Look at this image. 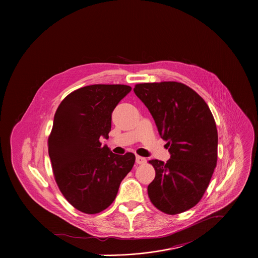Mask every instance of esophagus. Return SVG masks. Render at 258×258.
Listing matches in <instances>:
<instances>
[{"label":"esophagus","mask_w":258,"mask_h":258,"mask_svg":"<svg viewBox=\"0 0 258 258\" xmlns=\"http://www.w3.org/2000/svg\"><path fill=\"white\" fill-rule=\"evenodd\" d=\"M136 163L138 165H142V164H145L146 163V159L144 157H141V156H136Z\"/></svg>","instance_id":"1"}]
</instances>
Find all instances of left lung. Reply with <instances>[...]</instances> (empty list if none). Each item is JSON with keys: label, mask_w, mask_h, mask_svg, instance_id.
<instances>
[{"label": "left lung", "mask_w": 258, "mask_h": 258, "mask_svg": "<svg viewBox=\"0 0 258 258\" xmlns=\"http://www.w3.org/2000/svg\"><path fill=\"white\" fill-rule=\"evenodd\" d=\"M135 94L152 114L171 159L150 160L156 176L148 185L152 204L168 215L195 207L211 182L218 161V130L206 101L176 81L139 83Z\"/></svg>", "instance_id": "left-lung-1"}]
</instances>
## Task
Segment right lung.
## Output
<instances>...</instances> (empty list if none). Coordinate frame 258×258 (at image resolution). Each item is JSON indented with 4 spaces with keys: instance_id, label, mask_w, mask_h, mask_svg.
Wrapping results in <instances>:
<instances>
[{
    "instance_id": "add662e5",
    "label": "right lung",
    "mask_w": 258,
    "mask_h": 258,
    "mask_svg": "<svg viewBox=\"0 0 258 258\" xmlns=\"http://www.w3.org/2000/svg\"><path fill=\"white\" fill-rule=\"evenodd\" d=\"M130 91L124 84L84 86L70 93L55 112L47 140L54 180L81 213L107 209L133 168V153L116 155L100 142V137H109L112 112Z\"/></svg>"
}]
</instances>
